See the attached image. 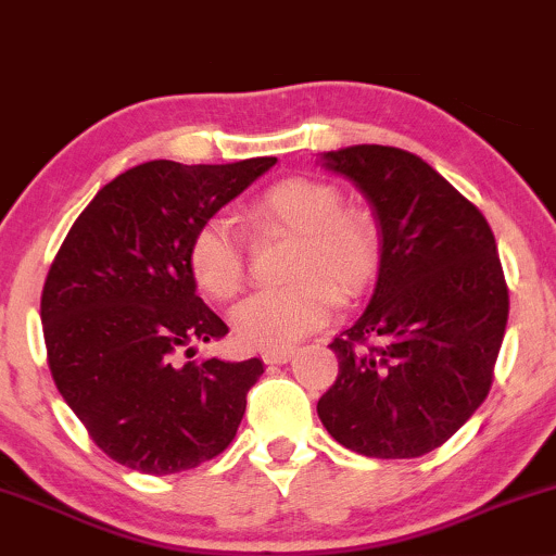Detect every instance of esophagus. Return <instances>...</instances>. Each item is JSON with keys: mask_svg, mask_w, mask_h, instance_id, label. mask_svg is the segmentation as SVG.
Masks as SVG:
<instances>
[{"mask_svg": "<svg viewBox=\"0 0 556 556\" xmlns=\"http://www.w3.org/2000/svg\"><path fill=\"white\" fill-rule=\"evenodd\" d=\"M292 355H295V350L287 348V350H269V353H264L261 358H264L266 366H282V363L292 361Z\"/></svg>", "mask_w": 556, "mask_h": 556, "instance_id": "obj_1", "label": "esophagus"}]
</instances>
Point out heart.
I'll return each instance as SVG.
<instances>
[{
	"label": "heart",
	"instance_id": "b5f03b06",
	"mask_svg": "<svg viewBox=\"0 0 556 556\" xmlns=\"http://www.w3.org/2000/svg\"><path fill=\"white\" fill-rule=\"evenodd\" d=\"M248 227L261 238L292 235L285 287L253 292L232 311L238 340L251 350H287L321 329L337 295L353 298L371 282L379 238L366 216L344 212L342 195L327 182L292 177L271 185L248 208ZM190 271L206 295L227 300L245 282V251L229 222H203L190 240Z\"/></svg>",
	"mask_w": 556,
	"mask_h": 556
}]
</instances>
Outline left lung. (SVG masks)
Returning a JSON list of instances; mask_svg holds the SVG:
<instances>
[{"label":"left lung","instance_id":"obj_1","mask_svg":"<svg viewBox=\"0 0 556 556\" xmlns=\"http://www.w3.org/2000/svg\"><path fill=\"white\" fill-rule=\"evenodd\" d=\"M318 162L366 195L379 227L374 295L329 344L340 374L318 418L358 455L420 457L489 394L509 314L494 232L410 151L361 143Z\"/></svg>","mask_w":556,"mask_h":556}]
</instances>
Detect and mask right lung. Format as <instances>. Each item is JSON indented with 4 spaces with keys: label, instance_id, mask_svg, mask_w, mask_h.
Returning a JSON list of instances; mask_svg holds the SVG:
<instances>
[{
    "label": "right lung",
    "instance_id": "right-lung-1",
    "mask_svg": "<svg viewBox=\"0 0 556 556\" xmlns=\"http://www.w3.org/2000/svg\"><path fill=\"white\" fill-rule=\"evenodd\" d=\"M277 159L123 172L70 227L41 292L54 384L99 450L130 470L169 476L232 442L258 358L180 363L227 324L195 295L190 240Z\"/></svg>",
    "mask_w": 556,
    "mask_h": 556
}]
</instances>
